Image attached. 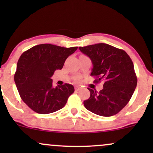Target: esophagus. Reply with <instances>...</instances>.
<instances>
[{"label": "esophagus", "instance_id": "obj_1", "mask_svg": "<svg viewBox=\"0 0 153 153\" xmlns=\"http://www.w3.org/2000/svg\"><path fill=\"white\" fill-rule=\"evenodd\" d=\"M80 89V86H78V85H75V90L76 91H79Z\"/></svg>", "mask_w": 153, "mask_h": 153}]
</instances>
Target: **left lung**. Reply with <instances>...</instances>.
<instances>
[{
	"instance_id": "1",
	"label": "left lung",
	"mask_w": 153,
	"mask_h": 153,
	"mask_svg": "<svg viewBox=\"0 0 153 153\" xmlns=\"http://www.w3.org/2000/svg\"><path fill=\"white\" fill-rule=\"evenodd\" d=\"M79 50L91 59V75L96 83L103 81V89L97 92L88 88L91 96L83 101L86 109L97 115L117 114L130 100L137 79L132 61L125 51L104 43L80 47Z\"/></svg>"
}]
</instances>
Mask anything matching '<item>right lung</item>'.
<instances>
[{
	"mask_svg": "<svg viewBox=\"0 0 153 153\" xmlns=\"http://www.w3.org/2000/svg\"><path fill=\"white\" fill-rule=\"evenodd\" d=\"M78 47H66L51 44L36 45L24 52L17 62L14 81L21 98L31 109L47 114L65 106L75 91L73 85L52 86L51 77L62 68L66 59Z\"/></svg>",
	"mask_w": 153,
	"mask_h": 153,
	"instance_id": "add662e5",
	"label": "right lung"
}]
</instances>
